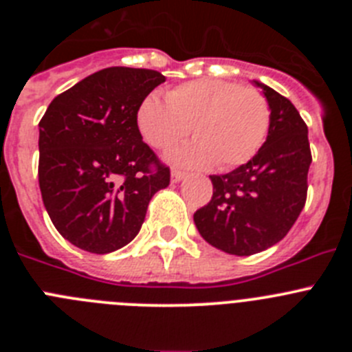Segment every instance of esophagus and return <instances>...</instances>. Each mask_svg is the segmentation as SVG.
Masks as SVG:
<instances>
[{
    "mask_svg": "<svg viewBox=\"0 0 352 352\" xmlns=\"http://www.w3.org/2000/svg\"><path fill=\"white\" fill-rule=\"evenodd\" d=\"M185 176H186V174L183 173V170H178V169L170 170V179H173V183L182 182V179H185Z\"/></svg>",
    "mask_w": 352,
    "mask_h": 352,
    "instance_id": "1",
    "label": "esophagus"
}]
</instances>
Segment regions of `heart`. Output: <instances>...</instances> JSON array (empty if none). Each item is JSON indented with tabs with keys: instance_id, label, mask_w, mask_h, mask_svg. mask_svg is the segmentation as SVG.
Wrapping results in <instances>:
<instances>
[{
	"instance_id": "heart-1",
	"label": "heart",
	"mask_w": 352,
	"mask_h": 352,
	"mask_svg": "<svg viewBox=\"0 0 352 352\" xmlns=\"http://www.w3.org/2000/svg\"><path fill=\"white\" fill-rule=\"evenodd\" d=\"M167 102L146 96L138 126L148 144L166 149L190 133L197 141L173 149L169 158L186 167L243 166L263 148L272 123L268 98L256 88L220 79H195L167 93Z\"/></svg>"
}]
</instances>
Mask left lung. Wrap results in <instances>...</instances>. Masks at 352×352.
<instances>
[{"mask_svg":"<svg viewBox=\"0 0 352 352\" xmlns=\"http://www.w3.org/2000/svg\"><path fill=\"white\" fill-rule=\"evenodd\" d=\"M272 109L268 138L247 164L210 176L213 197L194 213L199 234L219 250L252 256L278 243L307 201L309 129L280 93L254 80Z\"/></svg>","mask_w":352,"mask_h":352,"instance_id":"left-lung-1","label":"left lung"}]
</instances>
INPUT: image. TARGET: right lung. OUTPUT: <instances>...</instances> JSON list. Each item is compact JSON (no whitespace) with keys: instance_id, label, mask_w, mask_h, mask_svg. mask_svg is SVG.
<instances>
[{"instance_id":"add662e5","label":"right lung","mask_w":352,"mask_h":352,"mask_svg":"<svg viewBox=\"0 0 352 352\" xmlns=\"http://www.w3.org/2000/svg\"><path fill=\"white\" fill-rule=\"evenodd\" d=\"M166 80L157 70L111 67L58 95L40 120L43 206L65 239L91 254L130 243L170 170L139 132L138 111Z\"/></svg>"}]
</instances>
